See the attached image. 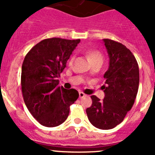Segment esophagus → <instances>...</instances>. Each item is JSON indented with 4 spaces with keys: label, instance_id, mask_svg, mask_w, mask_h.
Wrapping results in <instances>:
<instances>
[{
    "label": "esophagus",
    "instance_id": "esophagus-1",
    "mask_svg": "<svg viewBox=\"0 0 155 155\" xmlns=\"http://www.w3.org/2000/svg\"><path fill=\"white\" fill-rule=\"evenodd\" d=\"M84 96H86V94H84V92H82V91H80V92H79V98H84Z\"/></svg>",
    "mask_w": 155,
    "mask_h": 155
}]
</instances>
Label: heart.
Listing matches in <instances>:
<instances>
[{
    "label": "heart",
    "instance_id": "b5f03b06",
    "mask_svg": "<svg viewBox=\"0 0 155 155\" xmlns=\"http://www.w3.org/2000/svg\"><path fill=\"white\" fill-rule=\"evenodd\" d=\"M85 53L87 55V58L89 59V61H91V64H94V63L103 62V56H102V53L99 52L98 50H93V49H88V50H85ZM73 61V57H71L70 60V63H72Z\"/></svg>",
    "mask_w": 155,
    "mask_h": 155
}]
</instances>
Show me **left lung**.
Returning a JSON list of instances; mask_svg holds the SVG:
<instances>
[{"label": "left lung", "instance_id": "8db88e82", "mask_svg": "<svg viewBox=\"0 0 155 155\" xmlns=\"http://www.w3.org/2000/svg\"><path fill=\"white\" fill-rule=\"evenodd\" d=\"M109 57V67L104 74L102 101L91 95L92 104L86 109L90 123L96 128L110 130L123 122L134 105L139 87V67L131 51L124 45L103 39Z\"/></svg>", "mask_w": 155, "mask_h": 155}]
</instances>
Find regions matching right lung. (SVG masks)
<instances>
[{"mask_svg":"<svg viewBox=\"0 0 155 155\" xmlns=\"http://www.w3.org/2000/svg\"><path fill=\"white\" fill-rule=\"evenodd\" d=\"M80 39H46L31 48L23 61L21 84L24 102L41 125L54 127L63 124L78 91L58 85L66 64Z\"/></svg>","mask_w":155,"mask_h":155,"instance_id":"1","label":"right lung"}]
</instances>
